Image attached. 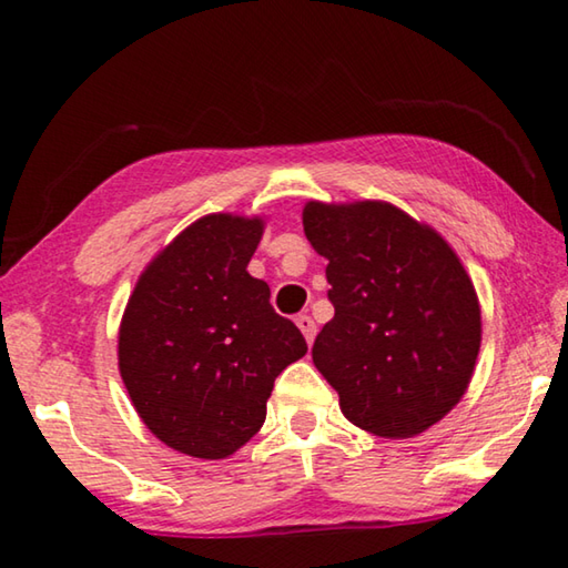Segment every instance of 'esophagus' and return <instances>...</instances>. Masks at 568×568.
Masks as SVG:
<instances>
[{"label":"esophagus","instance_id":"34e87169","mask_svg":"<svg viewBox=\"0 0 568 568\" xmlns=\"http://www.w3.org/2000/svg\"><path fill=\"white\" fill-rule=\"evenodd\" d=\"M295 325H297V328H301V333L305 335L307 345H311V343L315 341V323H313L311 315H297V318H295Z\"/></svg>","mask_w":568,"mask_h":568}]
</instances>
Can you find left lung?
<instances>
[{
    "mask_svg": "<svg viewBox=\"0 0 568 568\" xmlns=\"http://www.w3.org/2000/svg\"><path fill=\"white\" fill-rule=\"evenodd\" d=\"M303 227L328 261L335 307L313 363L355 426L410 438L468 388L480 348L474 283L436 230L388 203H307Z\"/></svg>",
    "mask_w": 568,
    "mask_h": 568,
    "instance_id": "8db88e82",
    "label": "left lung"
}]
</instances>
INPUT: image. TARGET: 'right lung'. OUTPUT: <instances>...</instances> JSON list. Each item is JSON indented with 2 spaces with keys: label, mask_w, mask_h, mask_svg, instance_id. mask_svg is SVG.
<instances>
[{
  "label": "right lung",
  "mask_w": 568,
  "mask_h": 568,
  "mask_svg": "<svg viewBox=\"0 0 568 568\" xmlns=\"http://www.w3.org/2000/svg\"><path fill=\"white\" fill-rule=\"evenodd\" d=\"M263 220L207 215L140 275L120 325V373L162 444L225 458L261 430L273 383L307 343L247 273Z\"/></svg>",
  "instance_id": "1"
}]
</instances>
